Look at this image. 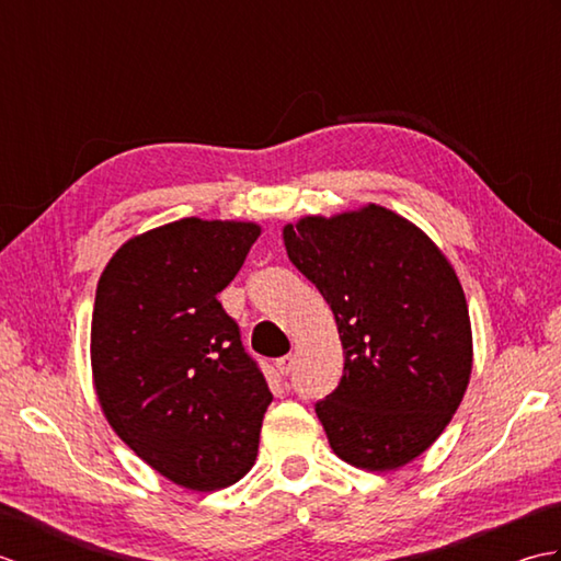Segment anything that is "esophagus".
<instances>
[{"label": "esophagus", "mask_w": 561, "mask_h": 561, "mask_svg": "<svg viewBox=\"0 0 561 561\" xmlns=\"http://www.w3.org/2000/svg\"><path fill=\"white\" fill-rule=\"evenodd\" d=\"M274 366H277L279 376H289L291 368H294V356H282V359L274 362Z\"/></svg>", "instance_id": "esophagus-1"}]
</instances>
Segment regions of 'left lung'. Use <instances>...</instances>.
<instances>
[{"instance_id": "8db88e82", "label": "left lung", "mask_w": 561, "mask_h": 561, "mask_svg": "<svg viewBox=\"0 0 561 561\" xmlns=\"http://www.w3.org/2000/svg\"><path fill=\"white\" fill-rule=\"evenodd\" d=\"M289 260L335 313L337 388L316 402L332 450L383 472L448 426L472 371L460 282L428 236L386 207L284 226Z\"/></svg>"}]
</instances>
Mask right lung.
Wrapping results in <instances>:
<instances>
[{"instance_id": "1", "label": "right lung", "mask_w": 561, "mask_h": 561, "mask_svg": "<svg viewBox=\"0 0 561 561\" xmlns=\"http://www.w3.org/2000/svg\"><path fill=\"white\" fill-rule=\"evenodd\" d=\"M260 226L181 219L127 241L96 289L93 383L105 420L171 482L214 492L253 468L272 392L217 294Z\"/></svg>"}]
</instances>
